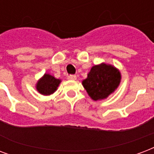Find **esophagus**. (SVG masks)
I'll list each match as a JSON object with an SVG mask.
<instances>
[{"label":"esophagus","instance_id":"34e87169","mask_svg":"<svg viewBox=\"0 0 154 154\" xmlns=\"http://www.w3.org/2000/svg\"><path fill=\"white\" fill-rule=\"evenodd\" d=\"M68 78H69V80L74 81V80L77 79V76H76V75H69V76H68Z\"/></svg>","mask_w":154,"mask_h":154}]
</instances>
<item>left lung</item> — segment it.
I'll return each instance as SVG.
<instances>
[{"mask_svg": "<svg viewBox=\"0 0 154 154\" xmlns=\"http://www.w3.org/2000/svg\"><path fill=\"white\" fill-rule=\"evenodd\" d=\"M121 73L112 64L101 63L91 68L82 85L93 100L106 99L119 87Z\"/></svg>", "mask_w": 154, "mask_h": 154, "instance_id": "obj_1", "label": "left lung"}]
</instances>
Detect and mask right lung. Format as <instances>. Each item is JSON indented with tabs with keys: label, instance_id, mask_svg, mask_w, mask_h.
Segmentation results:
<instances>
[{
	"label": "right lung",
	"instance_id": "obj_1",
	"mask_svg": "<svg viewBox=\"0 0 154 154\" xmlns=\"http://www.w3.org/2000/svg\"><path fill=\"white\" fill-rule=\"evenodd\" d=\"M60 82L61 80L57 79L50 73H44L35 84V88L40 94L48 96L56 92Z\"/></svg>",
	"mask_w": 154,
	"mask_h": 154
}]
</instances>
